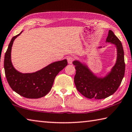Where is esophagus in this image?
I'll list each match as a JSON object with an SVG mask.
<instances>
[{"mask_svg": "<svg viewBox=\"0 0 132 132\" xmlns=\"http://www.w3.org/2000/svg\"><path fill=\"white\" fill-rule=\"evenodd\" d=\"M75 59V57L73 56H69L67 57V60H68V62L69 64H72L73 62Z\"/></svg>", "mask_w": 132, "mask_h": 132, "instance_id": "obj_1", "label": "esophagus"}]
</instances>
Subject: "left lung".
I'll list each match as a JSON object with an SVG mask.
<instances>
[{
  "instance_id": "8db88e82",
  "label": "left lung",
  "mask_w": 132,
  "mask_h": 132,
  "mask_svg": "<svg viewBox=\"0 0 132 132\" xmlns=\"http://www.w3.org/2000/svg\"><path fill=\"white\" fill-rule=\"evenodd\" d=\"M106 42L115 45L117 57L114 66L105 76H96L84 62L77 60L73 62L76 70L74 81L77 90L89 99L101 100L112 95L118 90L124 77L125 63L121 42L112 31L109 30Z\"/></svg>"
}]
</instances>
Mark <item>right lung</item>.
Listing matches in <instances>:
<instances>
[{
    "label": "right lung",
    "mask_w": 132,
    "mask_h": 132,
    "mask_svg": "<svg viewBox=\"0 0 132 132\" xmlns=\"http://www.w3.org/2000/svg\"><path fill=\"white\" fill-rule=\"evenodd\" d=\"M20 33L12 38L4 55V68L9 84L12 90L27 98H39L44 97L52 87L55 77L68 64L66 59L53 62L41 70L34 73H22L13 66L11 52L13 42Z\"/></svg>",
    "instance_id": "right-lung-1"
}]
</instances>
